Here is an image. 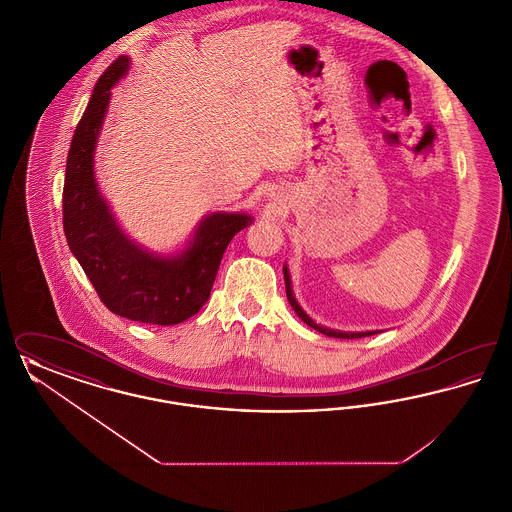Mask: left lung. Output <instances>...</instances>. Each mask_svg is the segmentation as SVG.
<instances>
[{
  "label": "left lung",
  "mask_w": 512,
  "mask_h": 512,
  "mask_svg": "<svg viewBox=\"0 0 512 512\" xmlns=\"http://www.w3.org/2000/svg\"><path fill=\"white\" fill-rule=\"evenodd\" d=\"M284 280H286V295H288V301H290V305H292L293 311H295V315L301 318L305 324H309L311 328H315L318 330L320 334H324V336H328V338H341V340H355V338H366V336H372V334H378V332H338V330H330V328H324V326H320L317 324L313 318L309 317L301 307H299V303L295 301V297H293L292 292V280H290V272H288V267H284Z\"/></svg>",
  "instance_id": "1"
}]
</instances>
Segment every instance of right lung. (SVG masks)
I'll return each mask as SVG.
<instances>
[{"label":"right lung","instance_id":"1","mask_svg":"<svg viewBox=\"0 0 512 512\" xmlns=\"http://www.w3.org/2000/svg\"><path fill=\"white\" fill-rule=\"evenodd\" d=\"M119 57L99 76L90 103L74 130L63 188L65 238L103 305L144 324H180L205 305L226 245L244 230V213H213L199 222L194 240L176 257H157L128 240L99 194L94 151L111 99V88L128 71Z\"/></svg>","mask_w":512,"mask_h":512}]
</instances>
